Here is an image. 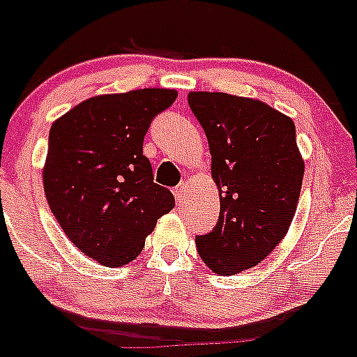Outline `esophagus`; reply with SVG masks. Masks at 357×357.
I'll return each instance as SVG.
<instances>
[{
    "label": "esophagus",
    "instance_id": "esophagus-1",
    "mask_svg": "<svg viewBox=\"0 0 357 357\" xmlns=\"http://www.w3.org/2000/svg\"><path fill=\"white\" fill-rule=\"evenodd\" d=\"M185 191H188V184H185V182H181V184L175 188V198L178 204H181V202H184Z\"/></svg>",
    "mask_w": 357,
    "mask_h": 357
}]
</instances>
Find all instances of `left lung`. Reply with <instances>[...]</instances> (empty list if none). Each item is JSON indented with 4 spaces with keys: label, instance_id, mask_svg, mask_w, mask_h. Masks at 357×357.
Here are the masks:
<instances>
[{
    "label": "left lung",
    "instance_id": "8db88e82",
    "mask_svg": "<svg viewBox=\"0 0 357 357\" xmlns=\"http://www.w3.org/2000/svg\"><path fill=\"white\" fill-rule=\"evenodd\" d=\"M188 100L206 130L220 193L216 227L195 241L207 268L229 277L257 266L288 234L304 159L291 118L261 100L206 91Z\"/></svg>",
    "mask_w": 357,
    "mask_h": 357
}]
</instances>
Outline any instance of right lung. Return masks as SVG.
Instances as JSON below:
<instances>
[{
    "label": "right lung",
    "mask_w": 357,
    "mask_h": 357,
    "mask_svg": "<svg viewBox=\"0 0 357 357\" xmlns=\"http://www.w3.org/2000/svg\"><path fill=\"white\" fill-rule=\"evenodd\" d=\"M176 94L157 87L100 94L52 125L46 200L69 241L103 266L134 261L157 220L175 207L172 191L153 182L143 141Z\"/></svg>",
    "instance_id": "1"
}]
</instances>
